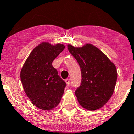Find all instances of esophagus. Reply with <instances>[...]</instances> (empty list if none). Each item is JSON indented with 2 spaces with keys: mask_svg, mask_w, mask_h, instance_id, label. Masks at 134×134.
I'll use <instances>...</instances> for the list:
<instances>
[{
  "mask_svg": "<svg viewBox=\"0 0 134 134\" xmlns=\"http://www.w3.org/2000/svg\"><path fill=\"white\" fill-rule=\"evenodd\" d=\"M65 82H66V83H67V86H68L69 87V86L70 85V82H71V80H70V79L67 78L65 80Z\"/></svg>",
  "mask_w": 134,
  "mask_h": 134,
  "instance_id": "1",
  "label": "esophagus"
}]
</instances>
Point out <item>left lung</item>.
<instances>
[{
    "mask_svg": "<svg viewBox=\"0 0 134 134\" xmlns=\"http://www.w3.org/2000/svg\"><path fill=\"white\" fill-rule=\"evenodd\" d=\"M67 48L81 68V83L75 91L80 105L96 110L108 102L114 91L117 69L108 58L90 43L81 47L69 44Z\"/></svg>",
    "mask_w": 134,
    "mask_h": 134,
    "instance_id": "obj_1",
    "label": "left lung"
}]
</instances>
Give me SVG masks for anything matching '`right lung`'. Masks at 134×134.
<instances>
[{"label":"right lung","mask_w":134,"mask_h":134,"mask_svg":"<svg viewBox=\"0 0 134 134\" xmlns=\"http://www.w3.org/2000/svg\"><path fill=\"white\" fill-rule=\"evenodd\" d=\"M61 43L42 42L36 46L25 62L20 79L25 92L33 105L43 110L58 105L66 83L52 65L53 60L65 49Z\"/></svg>","instance_id":"right-lung-1"}]
</instances>
